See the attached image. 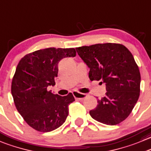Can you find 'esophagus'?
<instances>
[{
    "instance_id": "34e87169",
    "label": "esophagus",
    "mask_w": 151,
    "mask_h": 151,
    "mask_svg": "<svg viewBox=\"0 0 151 151\" xmlns=\"http://www.w3.org/2000/svg\"><path fill=\"white\" fill-rule=\"evenodd\" d=\"M72 93H73V96H74L75 99H80V100H82V99H83L84 98H86V96H86V94H85V93H82L77 91H74Z\"/></svg>"
}]
</instances>
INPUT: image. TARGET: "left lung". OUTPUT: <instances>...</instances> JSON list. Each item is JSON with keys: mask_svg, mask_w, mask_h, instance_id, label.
I'll return each mask as SVG.
<instances>
[{"mask_svg": "<svg viewBox=\"0 0 151 151\" xmlns=\"http://www.w3.org/2000/svg\"><path fill=\"white\" fill-rule=\"evenodd\" d=\"M79 56L90 68L91 81L105 83V96L89 111L95 120L115 125L130 115L139 96V69L131 52L119 43H99L76 48Z\"/></svg>", "mask_w": 151, "mask_h": 151, "instance_id": "left-lung-1", "label": "left lung"}]
</instances>
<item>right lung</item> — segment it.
Masks as SVG:
<instances>
[{
  "instance_id": "obj_1",
  "label": "right lung",
  "mask_w": 151,
  "mask_h": 151,
  "mask_svg": "<svg viewBox=\"0 0 151 151\" xmlns=\"http://www.w3.org/2000/svg\"><path fill=\"white\" fill-rule=\"evenodd\" d=\"M74 48H48L25 55L16 68L11 91L14 105L26 123L40 132H50L65 122L72 93L61 96L48 90L55 86L58 63L75 57Z\"/></svg>"
}]
</instances>
